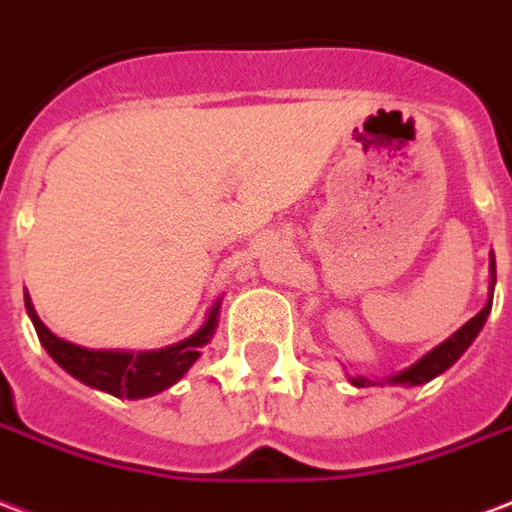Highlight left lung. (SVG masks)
Returning a JSON list of instances; mask_svg holds the SVG:
<instances>
[{
    "mask_svg": "<svg viewBox=\"0 0 512 512\" xmlns=\"http://www.w3.org/2000/svg\"><path fill=\"white\" fill-rule=\"evenodd\" d=\"M494 283H496V261L494 256H491V297H488V302L483 305V311L477 313V316H472L469 322L458 330V333H453L450 338H447L445 343H439L436 349H431V352L425 354L423 360H417V363L412 365V368H406V371H401V374L390 376V382L393 384H406V387H414V384H425L431 382L434 376L445 374L447 368L461 357V354L469 349V343L475 341L477 333L483 330V324H486L488 313H491V300H494ZM357 387H365V384H376V382H368V379H363V376H357V379H352Z\"/></svg>",
    "mask_w": 512,
    "mask_h": 512,
    "instance_id": "left-lung-1",
    "label": "left lung"
}]
</instances>
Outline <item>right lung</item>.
Instances as JSON below:
<instances>
[{"label":"right lung","instance_id":"add662e5","mask_svg":"<svg viewBox=\"0 0 512 512\" xmlns=\"http://www.w3.org/2000/svg\"><path fill=\"white\" fill-rule=\"evenodd\" d=\"M24 302L29 319L35 324L37 338L67 374L76 376L78 382L89 384L95 390L117 395V398H149L188 374L190 365L199 360V349L215 333L220 305L215 302V308L199 333H193L174 346H166L158 352H95V349H84V346L57 338L37 319L29 294L24 297Z\"/></svg>","mask_w":512,"mask_h":512}]
</instances>
